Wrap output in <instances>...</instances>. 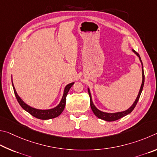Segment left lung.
<instances>
[{
	"label": "left lung",
	"mask_w": 157,
	"mask_h": 157,
	"mask_svg": "<svg viewBox=\"0 0 157 157\" xmlns=\"http://www.w3.org/2000/svg\"><path fill=\"white\" fill-rule=\"evenodd\" d=\"M133 52L135 53L137 56H139L140 60H141V65H142V76H143V81H142V84H141V88H140L139 90V94L136 97V99L134 101V103H133V105H132L130 108L127 110L125 111H123V112H117V113H107V112H101L100 111L99 109H98L97 108H96L95 105H94V103H92V97H91V94H90V90L88 89V93H89V95H90V106H91V108H92V112H94V114L97 116L98 118H99L101 119H103L104 121H117L118 119H120L121 118H122L123 117L126 116V115H128V114L131 113L132 112L133 109L135 108V106L136 105L137 103H138L139 99L140 98V96H141V94L142 92V90L143 88H144V81H145V75H144V66H143V63L141 60V57H140L139 54L137 53L136 51L133 50Z\"/></svg>",
	"instance_id": "obj_1"
}]
</instances>
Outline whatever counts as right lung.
Here are the masks:
<instances>
[{
	"label": "right lung",
	"mask_w": 157,
	"mask_h": 157,
	"mask_svg": "<svg viewBox=\"0 0 157 157\" xmlns=\"http://www.w3.org/2000/svg\"><path fill=\"white\" fill-rule=\"evenodd\" d=\"M74 83H71L66 86L64 90V93H63V96L62 97V99L60 101V103L58 105L56 108L53 109H38L33 108L32 107L29 106L27 105L26 103L23 102V101L21 99V98L18 97L17 93L16 92V90L13 87V85L12 83V86L13 88V92H14V94L16 96V99H17L18 103L20 104V105L25 110L27 111V112L32 115L33 117H34L37 119H42V120H48V119H54V118H56L59 117V115L62 113L63 109L65 108V103H66V97H67V94L69 92V90L71 88V87L73 86Z\"/></svg>",
	"instance_id": "obj_1"
}]
</instances>
